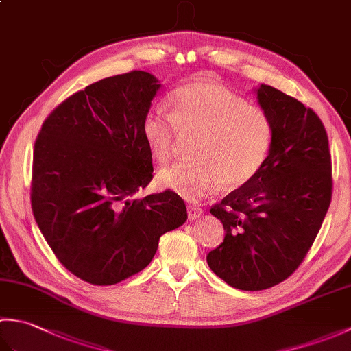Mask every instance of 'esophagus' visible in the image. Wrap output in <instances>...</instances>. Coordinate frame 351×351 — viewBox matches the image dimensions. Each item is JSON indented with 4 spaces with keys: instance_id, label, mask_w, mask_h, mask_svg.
I'll use <instances>...</instances> for the list:
<instances>
[{
    "instance_id": "34e87169",
    "label": "esophagus",
    "mask_w": 351,
    "mask_h": 351,
    "mask_svg": "<svg viewBox=\"0 0 351 351\" xmlns=\"http://www.w3.org/2000/svg\"><path fill=\"white\" fill-rule=\"evenodd\" d=\"M187 211H189V219L190 220H196V219L200 217V215L204 214V211L200 210L199 206H189Z\"/></svg>"
}]
</instances>
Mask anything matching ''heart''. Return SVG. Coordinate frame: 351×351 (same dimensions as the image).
I'll use <instances>...</instances> for the list:
<instances>
[{"instance_id": "b5f03b06", "label": "heart", "mask_w": 351, "mask_h": 351, "mask_svg": "<svg viewBox=\"0 0 351 351\" xmlns=\"http://www.w3.org/2000/svg\"><path fill=\"white\" fill-rule=\"evenodd\" d=\"M171 113L151 110L141 132L155 160L166 162L182 136H196L195 158L176 162L156 175L162 190L191 202L221 184L235 190L255 180L270 156L274 128L263 108L249 106L243 96L208 81L178 88L170 98Z\"/></svg>"}]
</instances>
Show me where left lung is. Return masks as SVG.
I'll use <instances>...</instances> for the list:
<instances>
[{
    "instance_id": "8db88e82",
    "label": "left lung",
    "mask_w": 351,
    "mask_h": 351,
    "mask_svg": "<svg viewBox=\"0 0 351 351\" xmlns=\"http://www.w3.org/2000/svg\"><path fill=\"white\" fill-rule=\"evenodd\" d=\"M255 93L273 122L271 152L255 180L211 208L226 234L206 255L220 279L243 291L270 288L295 271L332 199L329 140L319 117L271 86Z\"/></svg>"
}]
</instances>
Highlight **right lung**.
I'll list each match as a JSON object with an SVG mask.
<instances>
[{
    "label": "right lung",
    "mask_w": 351,
    "mask_h": 351,
    "mask_svg": "<svg viewBox=\"0 0 351 351\" xmlns=\"http://www.w3.org/2000/svg\"><path fill=\"white\" fill-rule=\"evenodd\" d=\"M160 87L143 71L96 81L52 111L36 138V223L57 259L93 285L143 270L160 237L187 221L173 191L134 197L152 180L141 125Z\"/></svg>",
    "instance_id": "add662e5"
}]
</instances>
